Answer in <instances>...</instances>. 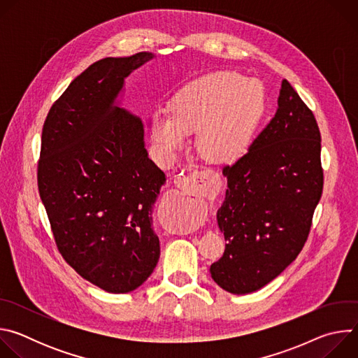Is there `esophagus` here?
Here are the masks:
<instances>
[{"mask_svg":"<svg viewBox=\"0 0 358 358\" xmlns=\"http://www.w3.org/2000/svg\"><path fill=\"white\" fill-rule=\"evenodd\" d=\"M177 187L182 191H194L201 195H210L218 189V176L213 170L194 171L187 177L178 178Z\"/></svg>","mask_w":358,"mask_h":358,"instance_id":"1","label":"esophagus"}]
</instances>
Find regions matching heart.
Masks as SVG:
<instances>
[{
    "label": "heart",
    "mask_w": 358,
    "mask_h": 358,
    "mask_svg": "<svg viewBox=\"0 0 358 358\" xmlns=\"http://www.w3.org/2000/svg\"><path fill=\"white\" fill-rule=\"evenodd\" d=\"M265 93L253 79L218 71L182 85L171 100V113L160 110L151 122V138L162 155L173 157L198 132V145L215 162L242 156L264 115Z\"/></svg>",
    "instance_id": "heart-1"
}]
</instances>
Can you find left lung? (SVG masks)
Returning <instances> with one entry per match:
<instances>
[{"mask_svg": "<svg viewBox=\"0 0 358 358\" xmlns=\"http://www.w3.org/2000/svg\"><path fill=\"white\" fill-rule=\"evenodd\" d=\"M320 141L315 115L285 79L273 119L222 170L228 188L217 221L227 243L210 272L224 290L257 292L297 258L323 191Z\"/></svg>", "mask_w": 358, "mask_h": 358, "instance_id": "8db88e82", "label": "left lung"}]
</instances>
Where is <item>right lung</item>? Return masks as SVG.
Masks as SVG:
<instances>
[{
  "instance_id": "obj_1",
  "label": "right lung",
  "mask_w": 358,
  "mask_h": 358,
  "mask_svg": "<svg viewBox=\"0 0 358 358\" xmlns=\"http://www.w3.org/2000/svg\"><path fill=\"white\" fill-rule=\"evenodd\" d=\"M155 58H105L82 72L42 129L38 188L57 246L109 293L143 285L160 258L152 206L166 174L148 159L144 124L116 105L124 79Z\"/></svg>"
}]
</instances>
